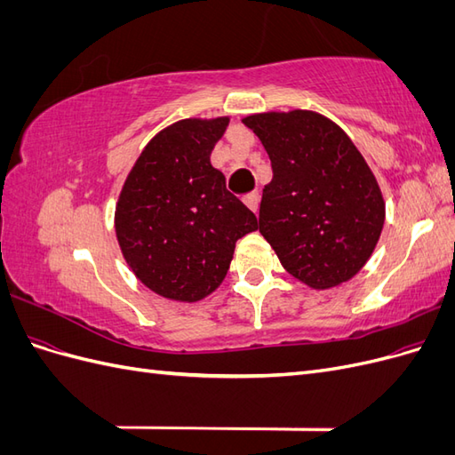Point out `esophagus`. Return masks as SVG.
<instances>
[{
	"label": "esophagus",
	"instance_id": "34e87169",
	"mask_svg": "<svg viewBox=\"0 0 455 455\" xmlns=\"http://www.w3.org/2000/svg\"><path fill=\"white\" fill-rule=\"evenodd\" d=\"M243 201H244V204L249 206L252 212H256L258 211V204H259V194H258V191H251L249 196L243 197Z\"/></svg>",
	"mask_w": 455,
	"mask_h": 455
}]
</instances>
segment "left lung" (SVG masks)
I'll list each match as a JSON object with an SVG mask.
<instances>
[{
	"instance_id": "1",
	"label": "left lung",
	"mask_w": 455,
	"mask_h": 455,
	"mask_svg": "<svg viewBox=\"0 0 455 455\" xmlns=\"http://www.w3.org/2000/svg\"><path fill=\"white\" fill-rule=\"evenodd\" d=\"M271 159L259 233L283 267L316 291L349 281L374 252L385 203L361 151L334 121L309 112L244 117Z\"/></svg>"
}]
</instances>
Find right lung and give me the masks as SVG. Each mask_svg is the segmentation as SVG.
<instances>
[{"label":"right lung","instance_id":"add662e5","mask_svg":"<svg viewBox=\"0 0 455 455\" xmlns=\"http://www.w3.org/2000/svg\"><path fill=\"white\" fill-rule=\"evenodd\" d=\"M229 117L182 119L136 159L116 206L123 258L142 284L176 301H199L224 281L237 239L258 229L252 211L211 164Z\"/></svg>","mask_w":455,"mask_h":455}]
</instances>
